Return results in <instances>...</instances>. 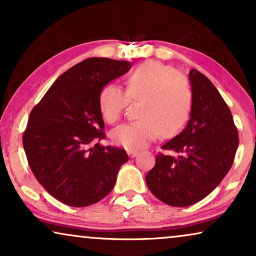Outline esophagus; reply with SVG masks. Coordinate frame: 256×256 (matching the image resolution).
I'll use <instances>...</instances> for the list:
<instances>
[{
    "label": "esophagus",
    "mask_w": 256,
    "mask_h": 256,
    "mask_svg": "<svg viewBox=\"0 0 256 256\" xmlns=\"http://www.w3.org/2000/svg\"><path fill=\"white\" fill-rule=\"evenodd\" d=\"M127 154L129 155V157H132V158H134V157H136V156L138 155V150L128 149V150H127Z\"/></svg>",
    "instance_id": "obj_1"
}]
</instances>
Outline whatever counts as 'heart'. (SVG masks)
Returning a JSON list of instances; mask_svg holds the SVG:
<instances>
[{"instance_id":"heart-1","label":"heart","mask_w":256,"mask_h":256,"mask_svg":"<svg viewBox=\"0 0 256 256\" xmlns=\"http://www.w3.org/2000/svg\"><path fill=\"white\" fill-rule=\"evenodd\" d=\"M129 99L142 101L141 121L118 126L112 132V141L127 149L148 146L162 134L166 138L180 132L190 118L194 96L188 79L160 62H146L132 70L127 78V93L120 86H104L99 94V110L107 124L121 116Z\"/></svg>"}]
</instances>
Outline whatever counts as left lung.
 Instances as JSON below:
<instances>
[{"label":"left lung","instance_id":"obj_1","mask_svg":"<svg viewBox=\"0 0 256 256\" xmlns=\"http://www.w3.org/2000/svg\"><path fill=\"white\" fill-rule=\"evenodd\" d=\"M194 106L184 130L162 148L146 174L152 194L170 206L185 208L208 196L228 172L239 146L232 113L218 90L198 70L188 73Z\"/></svg>","mask_w":256,"mask_h":256}]
</instances>
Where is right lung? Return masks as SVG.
Returning a JSON list of instances; mask_svg holds the SVG:
<instances>
[{
	"label": "right lung",
	"instance_id": "obj_1",
	"mask_svg": "<svg viewBox=\"0 0 256 256\" xmlns=\"http://www.w3.org/2000/svg\"><path fill=\"white\" fill-rule=\"evenodd\" d=\"M130 62L88 58L59 76L31 110L23 146L36 180L52 197L84 208L113 190L128 160L124 149L100 144L99 94L127 73Z\"/></svg>",
	"mask_w": 256,
	"mask_h": 256
}]
</instances>
